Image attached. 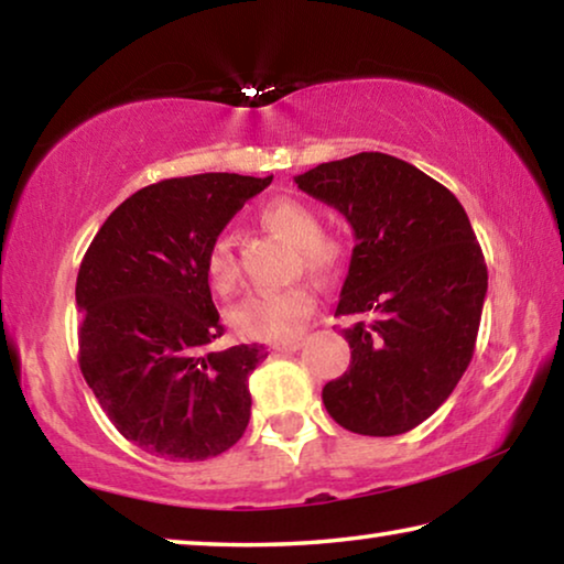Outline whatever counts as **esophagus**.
Returning <instances> with one entry per match:
<instances>
[{
    "label": "esophagus",
    "instance_id": "obj_1",
    "mask_svg": "<svg viewBox=\"0 0 564 564\" xmlns=\"http://www.w3.org/2000/svg\"><path fill=\"white\" fill-rule=\"evenodd\" d=\"M304 347V336H291V339H281L273 344L275 351H296Z\"/></svg>",
    "mask_w": 564,
    "mask_h": 564
}]
</instances>
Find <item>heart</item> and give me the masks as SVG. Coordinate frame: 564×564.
I'll return each instance as SVG.
<instances>
[{
    "label": "heart",
    "mask_w": 564,
    "mask_h": 564,
    "mask_svg": "<svg viewBox=\"0 0 564 564\" xmlns=\"http://www.w3.org/2000/svg\"><path fill=\"white\" fill-rule=\"evenodd\" d=\"M260 223L268 230L299 248L301 265L311 273L329 275L344 260V246L334 235L322 232L318 215L296 197H273L260 207ZM205 275L215 293L230 296L238 285V258L228 238H215L205 253ZM314 291L306 283H293L279 291H256L230 308L235 329L250 339H291L301 332L314 311Z\"/></svg>",
    "instance_id": "obj_1"
}]
</instances>
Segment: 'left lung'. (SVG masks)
<instances>
[{
  "label": "left lung",
  "mask_w": 564,
  "mask_h": 564,
  "mask_svg": "<svg viewBox=\"0 0 564 564\" xmlns=\"http://www.w3.org/2000/svg\"><path fill=\"white\" fill-rule=\"evenodd\" d=\"M296 184L355 230L336 316L377 314L341 332L351 362L324 384V405L359 435L413 431L448 400L476 349L489 273L466 209L380 151L318 164Z\"/></svg>",
  "instance_id": "obj_1"
}]
</instances>
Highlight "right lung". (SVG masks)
Instances as JSON below:
<instances>
[{
  "label": "right lung",
  "mask_w": 564,
  "mask_h": 564,
  "mask_svg": "<svg viewBox=\"0 0 564 564\" xmlns=\"http://www.w3.org/2000/svg\"><path fill=\"white\" fill-rule=\"evenodd\" d=\"M273 176L209 172L139 189L83 256L78 365L126 441L151 456L205 460L246 433L248 375L263 344L215 349L225 334L205 253Z\"/></svg>",
  "instance_id": "obj_1"
}]
</instances>
